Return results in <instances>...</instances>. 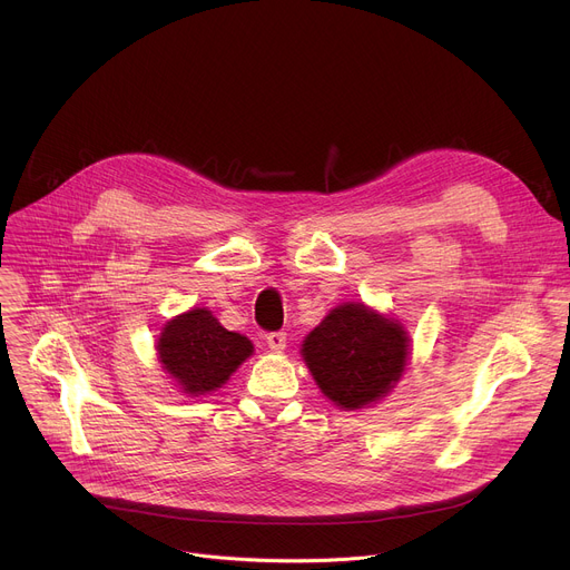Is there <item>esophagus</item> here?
<instances>
[{
  "instance_id": "obj_1",
  "label": "esophagus",
  "mask_w": 570,
  "mask_h": 570,
  "mask_svg": "<svg viewBox=\"0 0 570 570\" xmlns=\"http://www.w3.org/2000/svg\"><path fill=\"white\" fill-rule=\"evenodd\" d=\"M266 345L271 352H284L286 350V334L284 332H273L266 336Z\"/></svg>"
}]
</instances>
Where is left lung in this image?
<instances>
[{
    "instance_id": "left-lung-1",
    "label": "left lung",
    "mask_w": 570,
    "mask_h": 570,
    "mask_svg": "<svg viewBox=\"0 0 570 570\" xmlns=\"http://www.w3.org/2000/svg\"><path fill=\"white\" fill-rule=\"evenodd\" d=\"M409 334L361 302L330 311L302 343V358L324 396L345 411L383 399L409 365Z\"/></svg>"
}]
</instances>
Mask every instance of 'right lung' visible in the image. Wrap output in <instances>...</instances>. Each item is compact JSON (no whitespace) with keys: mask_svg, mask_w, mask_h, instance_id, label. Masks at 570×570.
Instances as JSON below:
<instances>
[{"mask_svg":"<svg viewBox=\"0 0 570 570\" xmlns=\"http://www.w3.org/2000/svg\"><path fill=\"white\" fill-rule=\"evenodd\" d=\"M155 350L161 370L191 396L220 387L255 352L246 336L227 332L212 311L200 306L169 320Z\"/></svg>","mask_w":570,"mask_h":570,"instance_id":"right-lung-1","label":"right lung"}]
</instances>
